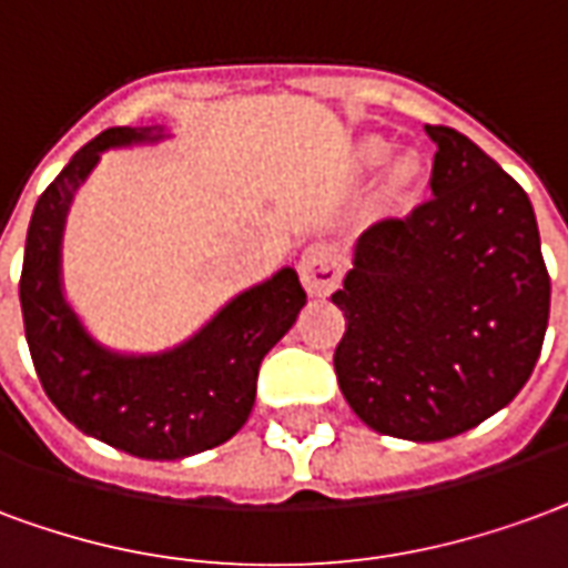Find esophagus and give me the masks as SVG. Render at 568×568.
<instances>
[{
	"instance_id": "obj_1",
	"label": "esophagus",
	"mask_w": 568,
	"mask_h": 568,
	"mask_svg": "<svg viewBox=\"0 0 568 568\" xmlns=\"http://www.w3.org/2000/svg\"><path fill=\"white\" fill-rule=\"evenodd\" d=\"M297 273H301V283H304L306 295H331L339 283L337 252L331 250V246H310L301 255V262H297Z\"/></svg>"
}]
</instances>
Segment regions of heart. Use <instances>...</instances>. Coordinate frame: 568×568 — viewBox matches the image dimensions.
Segmentation results:
<instances>
[{
  "label": "heart",
  "instance_id": "1",
  "mask_svg": "<svg viewBox=\"0 0 568 568\" xmlns=\"http://www.w3.org/2000/svg\"><path fill=\"white\" fill-rule=\"evenodd\" d=\"M355 165L358 168H376L382 165L376 189H373V207L379 216H406L418 207L427 189V165L418 150H400L390 153V144L385 138H361L355 144Z\"/></svg>",
  "mask_w": 568,
  "mask_h": 568
}]
</instances>
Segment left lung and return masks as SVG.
I'll return each instance as SVG.
<instances>
[{"label":"left lung","mask_w":568,"mask_h":568,"mask_svg":"<svg viewBox=\"0 0 568 568\" xmlns=\"http://www.w3.org/2000/svg\"><path fill=\"white\" fill-rule=\"evenodd\" d=\"M434 199L361 234L331 301L346 316L339 390L376 434L439 443L515 400L539 361L551 276L527 192L448 125Z\"/></svg>","instance_id":"1"}]
</instances>
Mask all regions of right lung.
Here are the masks:
<instances>
[{"mask_svg": "<svg viewBox=\"0 0 568 568\" xmlns=\"http://www.w3.org/2000/svg\"><path fill=\"white\" fill-rule=\"evenodd\" d=\"M159 138L162 129L116 125L71 155L32 210L20 306L41 388L78 430L132 457L178 460L222 445L246 424L258 367L295 325L306 292L297 273L283 267L162 355H120L87 334L62 295L65 213L104 150Z\"/></svg>", "mask_w": 568, "mask_h": 568, "instance_id": "add662e5", "label": "right lung"}]
</instances>
